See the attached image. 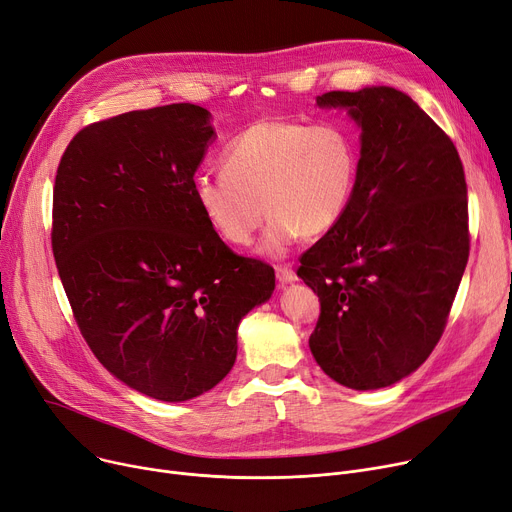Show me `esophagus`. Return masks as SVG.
I'll return each mask as SVG.
<instances>
[{
    "label": "esophagus",
    "mask_w": 512,
    "mask_h": 512,
    "mask_svg": "<svg viewBox=\"0 0 512 512\" xmlns=\"http://www.w3.org/2000/svg\"><path fill=\"white\" fill-rule=\"evenodd\" d=\"M276 278H278V282L288 284V282L297 280V274H294V270L288 265H276Z\"/></svg>",
    "instance_id": "obj_1"
}]
</instances>
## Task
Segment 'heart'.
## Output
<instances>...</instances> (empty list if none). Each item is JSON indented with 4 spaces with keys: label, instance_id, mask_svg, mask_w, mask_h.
I'll list each match as a JSON object with an SVG mask.
<instances>
[{
    "label": "heart",
    "instance_id": "b5f03b06",
    "mask_svg": "<svg viewBox=\"0 0 512 512\" xmlns=\"http://www.w3.org/2000/svg\"><path fill=\"white\" fill-rule=\"evenodd\" d=\"M224 174H201L193 195L209 228L247 247L272 215L263 251L282 255L303 236L330 232L346 213L359 178V145L342 124L259 120L222 151Z\"/></svg>",
    "mask_w": 512,
    "mask_h": 512
}]
</instances>
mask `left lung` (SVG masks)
I'll return each mask as SVG.
<instances>
[{
  "instance_id": "1",
  "label": "left lung",
  "mask_w": 512,
  "mask_h": 512,
  "mask_svg": "<svg viewBox=\"0 0 512 512\" xmlns=\"http://www.w3.org/2000/svg\"><path fill=\"white\" fill-rule=\"evenodd\" d=\"M361 126L355 195L340 222L301 255L319 297L309 336L317 365L353 390L390 386L440 342L469 259L463 161L405 93L330 91Z\"/></svg>"
}]
</instances>
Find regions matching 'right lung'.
I'll use <instances>...</instances> for the list:
<instances>
[{
    "instance_id": "1",
    "label": "right lung",
    "mask_w": 512,
    "mask_h": 512,
    "mask_svg": "<svg viewBox=\"0 0 512 512\" xmlns=\"http://www.w3.org/2000/svg\"><path fill=\"white\" fill-rule=\"evenodd\" d=\"M211 137L193 103L99 120L53 184L51 249L80 334L118 380L166 402L226 378L238 321L276 286L274 267L234 253L195 203Z\"/></svg>"
}]
</instances>
